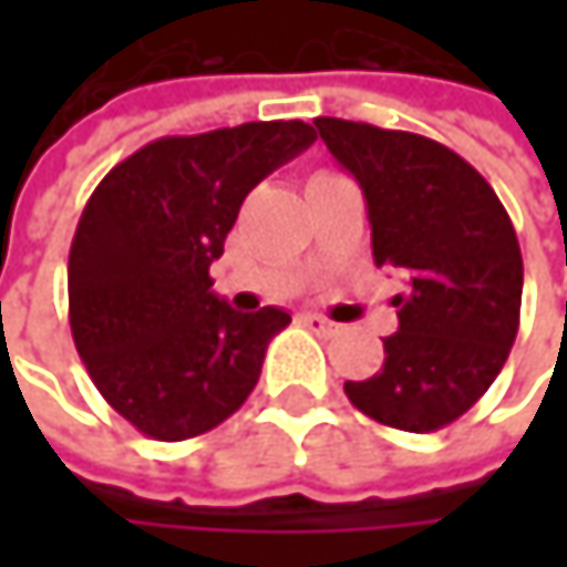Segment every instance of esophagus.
Instances as JSON below:
<instances>
[{"label":"esophagus","instance_id":"esophagus-1","mask_svg":"<svg viewBox=\"0 0 567 567\" xmlns=\"http://www.w3.org/2000/svg\"><path fill=\"white\" fill-rule=\"evenodd\" d=\"M301 321H305L315 334H334V331H338V324L328 321L324 315H301Z\"/></svg>","mask_w":567,"mask_h":567}]
</instances>
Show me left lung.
Masks as SVG:
<instances>
[{
  "instance_id": "1",
  "label": "left lung",
  "mask_w": 567,
  "mask_h": 567,
  "mask_svg": "<svg viewBox=\"0 0 567 567\" xmlns=\"http://www.w3.org/2000/svg\"><path fill=\"white\" fill-rule=\"evenodd\" d=\"M368 199L378 269H396V328L384 368L348 381L371 420L433 433L463 416L509 358L522 308V252L496 189L450 147L361 121H315Z\"/></svg>"
}]
</instances>
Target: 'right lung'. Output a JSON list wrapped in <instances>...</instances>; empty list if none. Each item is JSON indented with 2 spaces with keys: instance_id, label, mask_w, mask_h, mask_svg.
<instances>
[{
  "instance_id": "add662e5",
  "label": "right lung",
  "mask_w": 567,
  "mask_h": 567,
  "mask_svg": "<svg viewBox=\"0 0 567 567\" xmlns=\"http://www.w3.org/2000/svg\"><path fill=\"white\" fill-rule=\"evenodd\" d=\"M305 121L161 137L91 193L68 256V321L101 396L176 443L233 416L259 384L282 308L236 311L209 279L243 199L315 144Z\"/></svg>"
}]
</instances>
